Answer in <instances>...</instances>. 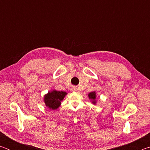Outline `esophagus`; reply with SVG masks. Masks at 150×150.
<instances>
[{
	"label": "esophagus",
	"mask_w": 150,
	"mask_h": 150,
	"mask_svg": "<svg viewBox=\"0 0 150 150\" xmlns=\"http://www.w3.org/2000/svg\"><path fill=\"white\" fill-rule=\"evenodd\" d=\"M73 91H77V88H76V87H73V88H72V89H71Z\"/></svg>",
	"instance_id": "34e87169"
}]
</instances>
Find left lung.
Segmentation results:
<instances>
[{"instance_id": "8db88e82", "label": "left lung", "mask_w": 150, "mask_h": 150, "mask_svg": "<svg viewBox=\"0 0 150 150\" xmlns=\"http://www.w3.org/2000/svg\"><path fill=\"white\" fill-rule=\"evenodd\" d=\"M88 97H89V98H91V99L93 100L94 101H93V103L95 104V98H96V95H95V92H92V93H90L89 94H88Z\"/></svg>"}]
</instances>
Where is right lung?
Masks as SVG:
<instances>
[{"mask_svg": "<svg viewBox=\"0 0 150 150\" xmlns=\"http://www.w3.org/2000/svg\"><path fill=\"white\" fill-rule=\"evenodd\" d=\"M67 93L64 91H53L52 92L48 93L44 97V101L48 108L52 110L57 109L61 105L62 101Z\"/></svg>", "mask_w": 150, "mask_h": 150, "instance_id": "right-lung-1", "label": "right lung"}]
</instances>
